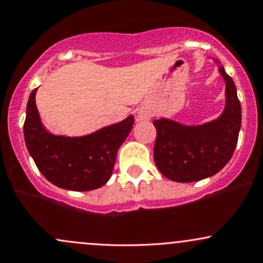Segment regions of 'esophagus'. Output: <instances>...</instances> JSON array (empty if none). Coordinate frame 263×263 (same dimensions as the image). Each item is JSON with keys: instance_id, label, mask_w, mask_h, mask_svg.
<instances>
[{"instance_id": "34e87169", "label": "esophagus", "mask_w": 263, "mask_h": 263, "mask_svg": "<svg viewBox=\"0 0 263 263\" xmlns=\"http://www.w3.org/2000/svg\"><path fill=\"white\" fill-rule=\"evenodd\" d=\"M152 117H153V111L146 106H143L138 111V119L139 120H149Z\"/></svg>"}]
</instances>
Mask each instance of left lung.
I'll list each match as a JSON object with an SVG mask.
<instances>
[{
    "label": "left lung",
    "mask_w": 263,
    "mask_h": 263,
    "mask_svg": "<svg viewBox=\"0 0 263 263\" xmlns=\"http://www.w3.org/2000/svg\"><path fill=\"white\" fill-rule=\"evenodd\" d=\"M219 72L226 81V106L218 119L196 126L164 118L153 121L154 162L168 179L180 183L204 179L218 173L232 158L241 129V104L232 78L223 66Z\"/></svg>",
    "instance_id": "8db88e82"
}]
</instances>
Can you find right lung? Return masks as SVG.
Masks as SVG:
<instances>
[{
  "label": "right lung",
  "mask_w": 263,
  "mask_h": 263,
  "mask_svg": "<svg viewBox=\"0 0 263 263\" xmlns=\"http://www.w3.org/2000/svg\"><path fill=\"white\" fill-rule=\"evenodd\" d=\"M32 90L24 124L25 143L39 171L49 182L69 191L103 187L114 169L120 145L130 133L134 117L85 137L50 134L42 126Z\"/></svg>",
  "instance_id": "1"
}]
</instances>
